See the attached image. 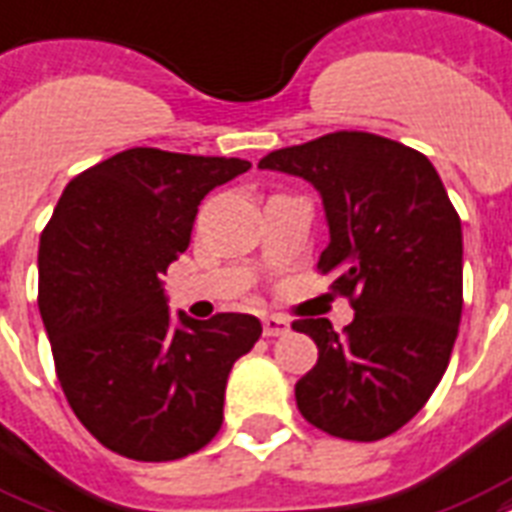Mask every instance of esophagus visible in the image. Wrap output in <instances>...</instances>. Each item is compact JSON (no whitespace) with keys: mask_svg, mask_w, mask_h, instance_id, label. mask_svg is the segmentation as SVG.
<instances>
[{"mask_svg":"<svg viewBox=\"0 0 512 512\" xmlns=\"http://www.w3.org/2000/svg\"><path fill=\"white\" fill-rule=\"evenodd\" d=\"M263 333L268 335V338H279V335H287L290 333V322L284 317H276V314H271V317L263 319Z\"/></svg>","mask_w":512,"mask_h":512,"instance_id":"1","label":"esophagus"}]
</instances>
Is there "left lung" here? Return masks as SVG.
Instances as JSON below:
<instances>
[{
  "mask_svg": "<svg viewBox=\"0 0 512 512\" xmlns=\"http://www.w3.org/2000/svg\"><path fill=\"white\" fill-rule=\"evenodd\" d=\"M260 169L317 187L330 244L317 268L354 322L295 319L319 360L295 384L308 424L373 443L408 424L446 373L462 319V222L438 171L413 147L335 131L265 155Z\"/></svg>",
  "mask_w": 512,
  "mask_h": 512,
  "instance_id": "obj_1",
  "label": "left lung"
}]
</instances>
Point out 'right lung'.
<instances>
[{
    "label": "right lung",
    "instance_id": "1",
    "mask_svg": "<svg viewBox=\"0 0 512 512\" xmlns=\"http://www.w3.org/2000/svg\"><path fill=\"white\" fill-rule=\"evenodd\" d=\"M241 158L134 147L66 185L39 239V314L56 376L83 427L136 462H171L222 427L233 362L257 343L252 314L174 325L161 276L187 247L209 190Z\"/></svg>",
    "mask_w": 512,
    "mask_h": 512
}]
</instances>
